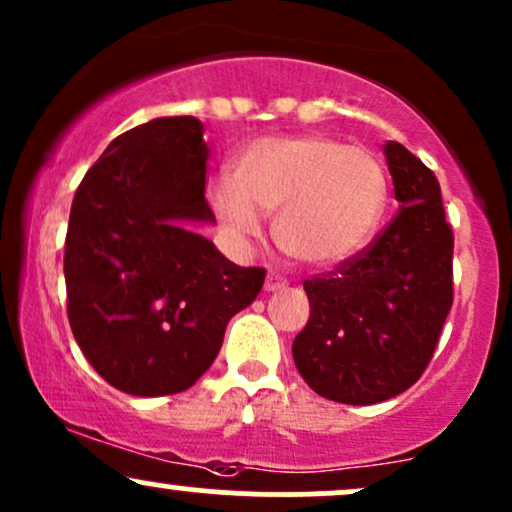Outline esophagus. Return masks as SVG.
Segmentation results:
<instances>
[{"label": "esophagus", "instance_id": "esophagus-1", "mask_svg": "<svg viewBox=\"0 0 512 512\" xmlns=\"http://www.w3.org/2000/svg\"><path fill=\"white\" fill-rule=\"evenodd\" d=\"M286 284H289V281H286L284 276L276 274V272H269L267 279H264V291H267V293L281 291V289H286Z\"/></svg>", "mask_w": 512, "mask_h": 512}]
</instances>
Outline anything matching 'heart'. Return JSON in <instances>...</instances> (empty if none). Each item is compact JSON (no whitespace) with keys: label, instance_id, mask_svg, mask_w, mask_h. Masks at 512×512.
I'll list each match as a JSON object with an SVG mask.
<instances>
[{"label":"heart","instance_id":"obj_1","mask_svg":"<svg viewBox=\"0 0 512 512\" xmlns=\"http://www.w3.org/2000/svg\"><path fill=\"white\" fill-rule=\"evenodd\" d=\"M387 197V170L373 151L317 134L257 139L236 156L231 180L209 190L233 240L260 233L257 210L274 214L279 248L315 269L354 260L378 231Z\"/></svg>","mask_w":512,"mask_h":512}]
</instances>
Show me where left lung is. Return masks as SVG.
<instances>
[{
	"label": "left lung",
	"instance_id": "1",
	"mask_svg": "<svg viewBox=\"0 0 512 512\" xmlns=\"http://www.w3.org/2000/svg\"><path fill=\"white\" fill-rule=\"evenodd\" d=\"M397 216L354 260L303 284L310 320L293 339L320 397L378 404L421 378L452 308V228L440 185L402 144H385Z\"/></svg>",
	"mask_w": 512,
	"mask_h": 512
}]
</instances>
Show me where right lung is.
<instances>
[{"instance_id":"1","label":"right lung","mask_w":512,"mask_h":512,"mask_svg":"<svg viewBox=\"0 0 512 512\" xmlns=\"http://www.w3.org/2000/svg\"><path fill=\"white\" fill-rule=\"evenodd\" d=\"M207 158L197 117H156L113 139L74 195L64 243L69 325L96 373L127 395L195 385L228 320L264 284V269L238 267L192 231L214 223Z\"/></svg>"}]
</instances>
